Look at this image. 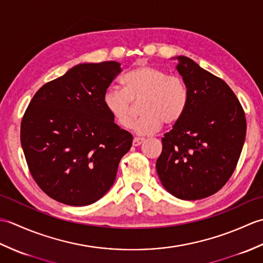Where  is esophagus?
I'll return each instance as SVG.
<instances>
[{"label":"esophagus","mask_w":263,"mask_h":263,"mask_svg":"<svg viewBox=\"0 0 263 263\" xmlns=\"http://www.w3.org/2000/svg\"><path fill=\"white\" fill-rule=\"evenodd\" d=\"M143 141H144V140H143L142 138H135V139H133V141H132V144H133V146H135V147H138V146H140V144H141Z\"/></svg>","instance_id":"34e87169"}]
</instances>
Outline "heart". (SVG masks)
Segmentation results:
<instances>
[{
    "label": "heart",
    "instance_id": "b5f03b06",
    "mask_svg": "<svg viewBox=\"0 0 263 263\" xmlns=\"http://www.w3.org/2000/svg\"><path fill=\"white\" fill-rule=\"evenodd\" d=\"M124 90L108 88L103 95L105 109L121 127L130 128L133 121L132 102L140 104L142 116L133 124L139 136L157 132L163 125H174L185 113L189 93L185 83L178 77L152 65H141L123 76Z\"/></svg>",
    "mask_w": 263,
    "mask_h": 263
}]
</instances>
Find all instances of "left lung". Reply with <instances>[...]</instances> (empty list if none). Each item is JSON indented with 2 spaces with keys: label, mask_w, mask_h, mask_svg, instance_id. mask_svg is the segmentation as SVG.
I'll return each instance as SVG.
<instances>
[{
  "label": "left lung",
  "mask_w": 263,
  "mask_h": 263,
  "mask_svg": "<svg viewBox=\"0 0 263 263\" xmlns=\"http://www.w3.org/2000/svg\"><path fill=\"white\" fill-rule=\"evenodd\" d=\"M174 59L189 103L180 122L161 139L156 170L174 197L199 200L219 191L230 180L242 153L247 120L224 80L186 57Z\"/></svg>",
  "instance_id": "obj_1"
}]
</instances>
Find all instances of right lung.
Here are the masks:
<instances>
[{
  "instance_id": "add662e5",
  "label": "right lung",
  "mask_w": 263,
  "mask_h": 263,
  "mask_svg": "<svg viewBox=\"0 0 263 263\" xmlns=\"http://www.w3.org/2000/svg\"><path fill=\"white\" fill-rule=\"evenodd\" d=\"M122 71L115 61L82 63L45 83L21 121V146L33 180L52 199L82 206L108 192L131 133L115 124L103 95Z\"/></svg>"
}]
</instances>
